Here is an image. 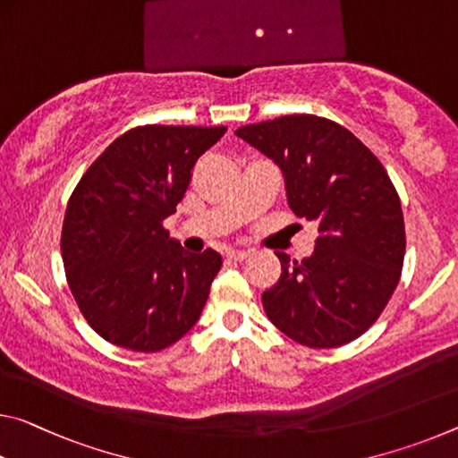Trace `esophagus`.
Masks as SVG:
<instances>
[{
    "label": "esophagus",
    "instance_id": "obj_1",
    "mask_svg": "<svg viewBox=\"0 0 458 458\" xmlns=\"http://www.w3.org/2000/svg\"><path fill=\"white\" fill-rule=\"evenodd\" d=\"M230 260H246L250 257V252H246V250H230L228 255H226Z\"/></svg>",
    "mask_w": 458,
    "mask_h": 458
}]
</instances>
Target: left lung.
I'll return each instance as SVG.
<instances>
[{"label": "left lung", "mask_w": 458, "mask_h": 458, "mask_svg": "<svg viewBox=\"0 0 458 458\" xmlns=\"http://www.w3.org/2000/svg\"><path fill=\"white\" fill-rule=\"evenodd\" d=\"M236 136L281 166L289 208L320 234L308 259L277 252L281 277L263 293L268 320L310 348L352 343L377 322L402 277L403 212L386 166L320 115H281Z\"/></svg>", "instance_id": "left-lung-1"}]
</instances>
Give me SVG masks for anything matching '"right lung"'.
<instances>
[{
    "label": "right lung",
    "instance_id": "right-lung-1",
    "mask_svg": "<svg viewBox=\"0 0 458 458\" xmlns=\"http://www.w3.org/2000/svg\"><path fill=\"white\" fill-rule=\"evenodd\" d=\"M226 126L128 130L91 163L72 190L61 232L71 293L101 338L158 352L190 332L206 306L222 257L187 255L165 217L190 187L198 158Z\"/></svg>",
    "mask_w": 458,
    "mask_h": 458
}]
</instances>
